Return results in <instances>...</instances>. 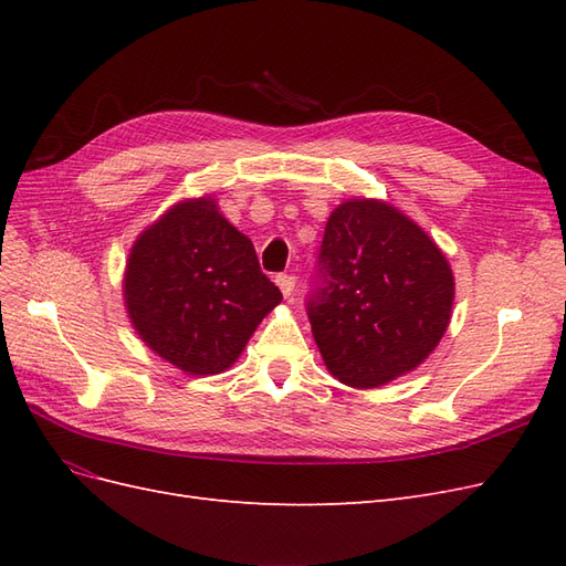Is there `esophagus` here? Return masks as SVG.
<instances>
[{
	"label": "esophagus",
	"instance_id": "34e87169",
	"mask_svg": "<svg viewBox=\"0 0 566 566\" xmlns=\"http://www.w3.org/2000/svg\"><path fill=\"white\" fill-rule=\"evenodd\" d=\"M276 283H279L281 293H283L285 297H293V295H295V276H293V273H279Z\"/></svg>",
	"mask_w": 566,
	"mask_h": 566
}]
</instances>
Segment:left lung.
I'll return each instance as SVG.
<instances>
[{"label": "left lung", "mask_w": 566, "mask_h": 566, "mask_svg": "<svg viewBox=\"0 0 566 566\" xmlns=\"http://www.w3.org/2000/svg\"><path fill=\"white\" fill-rule=\"evenodd\" d=\"M306 316L328 370L352 387H378L413 370L447 333L453 273L418 224L378 200L331 214L316 256Z\"/></svg>", "instance_id": "obj_1"}]
</instances>
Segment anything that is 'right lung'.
<instances>
[{
  "mask_svg": "<svg viewBox=\"0 0 566 566\" xmlns=\"http://www.w3.org/2000/svg\"><path fill=\"white\" fill-rule=\"evenodd\" d=\"M281 300L250 238L210 198L175 205L139 235L127 262L134 328L188 375L227 370Z\"/></svg>",
  "mask_w": 566,
  "mask_h": 566,
  "instance_id": "right-lung-1",
  "label": "right lung"
}]
</instances>
